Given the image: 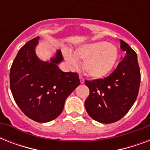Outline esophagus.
Masks as SVG:
<instances>
[{
	"label": "esophagus",
	"instance_id": "esophagus-1",
	"mask_svg": "<svg viewBox=\"0 0 150 150\" xmlns=\"http://www.w3.org/2000/svg\"><path fill=\"white\" fill-rule=\"evenodd\" d=\"M79 79H80V82H81V84H83V83H84V82H85L84 78L80 75V76H79Z\"/></svg>",
	"mask_w": 150,
	"mask_h": 150
}]
</instances>
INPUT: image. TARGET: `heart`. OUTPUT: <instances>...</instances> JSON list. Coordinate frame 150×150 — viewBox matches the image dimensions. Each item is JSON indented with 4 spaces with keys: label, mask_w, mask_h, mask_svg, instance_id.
Listing matches in <instances>:
<instances>
[{
    "label": "heart",
    "mask_w": 150,
    "mask_h": 150,
    "mask_svg": "<svg viewBox=\"0 0 150 150\" xmlns=\"http://www.w3.org/2000/svg\"><path fill=\"white\" fill-rule=\"evenodd\" d=\"M68 63L76 66L79 61H84L83 68L89 77L100 79L108 75L117 64L119 57L117 48L107 41L87 43L78 47L74 55L69 50L63 51Z\"/></svg>",
    "instance_id": "1"
}]
</instances>
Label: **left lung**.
Instances as JSON below:
<instances>
[{
  "label": "left lung",
  "mask_w": 150,
  "mask_h": 150,
  "mask_svg": "<svg viewBox=\"0 0 150 150\" xmlns=\"http://www.w3.org/2000/svg\"><path fill=\"white\" fill-rule=\"evenodd\" d=\"M121 49L126 55L113 73L104 79L85 82L90 91L85 101L86 110L100 123H114L123 117L139 93L141 78L137 54L121 40Z\"/></svg>",
  "instance_id": "left-lung-1"
}]
</instances>
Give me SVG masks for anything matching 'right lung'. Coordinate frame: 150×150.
I'll list each match as a JSON object with an SVG mask.
<instances>
[{"mask_svg":"<svg viewBox=\"0 0 150 150\" xmlns=\"http://www.w3.org/2000/svg\"><path fill=\"white\" fill-rule=\"evenodd\" d=\"M39 40H31L18 53L10 70V88L21 110L32 120L45 123L61 114L65 100L80 80L78 73L59 68L63 61L60 50L50 61H41L35 51Z\"/></svg>","mask_w":150,"mask_h":150,"instance_id":"1","label":"right lung"}]
</instances>
